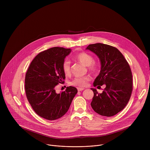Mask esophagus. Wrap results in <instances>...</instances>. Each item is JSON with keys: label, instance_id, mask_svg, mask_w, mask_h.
Masks as SVG:
<instances>
[{"label": "esophagus", "instance_id": "1", "mask_svg": "<svg viewBox=\"0 0 150 150\" xmlns=\"http://www.w3.org/2000/svg\"><path fill=\"white\" fill-rule=\"evenodd\" d=\"M84 89H85V88H77V90H78V91H83Z\"/></svg>", "mask_w": 150, "mask_h": 150}]
</instances>
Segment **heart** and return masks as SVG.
I'll return each instance as SVG.
<instances>
[{
    "label": "heart",
    "instance_id": "1",
    "mask_svg": "<svg viewBox=\"0 0 150 150\" xmlns=\"http://www.w3.org/2000/svg\"><path fill=\"white\" fill-rule=\"evenodd\" d=\"M75 58L84 65L88 67V70L92 72H97L99 69L98 64L94 61L93 57L84 52H79L75 55ZM62 69L66 75H69L71 74V62L68 60H64L62 65ZM90 80V77L89 76H77L75 77L71 82V85L74 86L83 87L87 86L88 82Z\"/></svg>",
    "mask_w": 150,
    "mask_h": 150
}]
</instances>
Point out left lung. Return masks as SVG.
Wrapping results in <instances>:
<instances>
[{"label":"left lung","instance_id":"1","mask_svg":"<svg viewBox=\"0 0 150 150\" xmlns=\"http://www.w3.org/2000/svg\"><path fill=\"white\" fill-rule=\"evenodd\" d=\"M90 50L99 57L101 70L96 78L94 87L105 84L102 93L96 89L91 103L93 109L101 116L110 117L122 111L129 101L132 90V74L129 63L116 47L102 43L90 45Z\"/></svg>","mask_w":150,"mask_h":150}]
</instances>
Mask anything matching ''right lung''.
Returning a JSON list of instances; mask_svg holds the SVG:
<instances>
[{"label": "right lung", "instance_id": "right-lung-1", "mask_svg": "<svg viewBox=\"0 0 150 150\" xmlns=\"http://www.w3.org/2000/svg\"><path fill=\"white\" fill-rule=\"evenodd\" d=\"M71 49L54 47L38 53L32 60L25 78L27 100L34 111L49 120L60 118L69 109L78 91L67 87L57 94L55 87L65 79L62 65Z\"/></svg>", "mask_w": 150, "mask_h": 150}]
</instances>
